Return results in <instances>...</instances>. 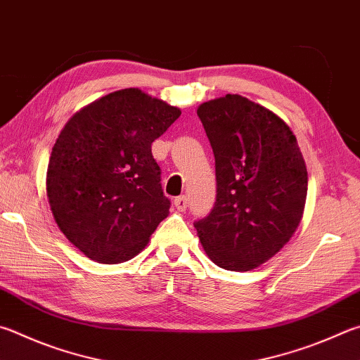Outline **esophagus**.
<instances>
[{
  "label": "esophagus",
  "mask_w": 360,
  "mask_h": 360,
  "mask_svg": "<svg viewBox=\"0 0 360 360\" xmlns=\"http://www.w3.org/2000/svg\"><path fill=\"white\" fill-rule=\"evenodd\" d=\"M187 205H188V202H187L186 195H181V197L174 198V206H176V209H178V211H186Z\"/></svg>",
  "instance_id": "34e87169"
}]
</instances>
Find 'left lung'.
<instances>
[{"label":"left lung","instance_id":"8db88e82","mask_svg":"<svg viewBox=\"0 0 360 360\" xmlns=\"http://www.w3.org/2000/svg\"><path fill=\"white\" fill-rule=\"evenodd\" d=\"M197 115L214 151L217 195L193 225L214 264L252 271L282 250L302 220L305 160L288 124L247 97L226 94Z\"/></svg>","mask_w":360,"mask_h":360}]
</instances>
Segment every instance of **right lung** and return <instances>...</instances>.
Wrapping results in <instances>:
<instances>
[{
    "label": "right lung",
    "mask_w": 360,
    "mask_h": 360,
    "mask_svg": "<svg viewBox=\"0 0 360 360\" xmlns=\"http://www.w3.org/2000/svg\"><path fill=\"white\" fill-rule=\"evenodd\" d=\"M179 116L178 107L127 88L83 107L63 127L47 197L58 228L88 258L132 259L168 217L151 145Z\"/></svg>",
    "instance_id": "right-lung-1"
}]
</instances>
